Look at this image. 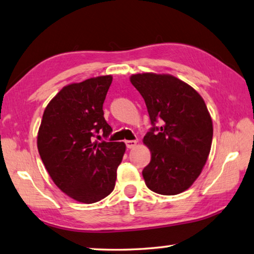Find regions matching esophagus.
Returning <instances> with one entry per match:
<instances>
[{
    "mask_svg": "<svg viewBox=\"0 0 254 254\" xmlns=\"http://www.w3.org/2000/svg\"><path fill=\"white\" fill-rule=\"evenodd\" d=\"M125 142H126L127 148H129V149H131V148L136 147V145H137V140H126Z\"/></svg>",
    "mask_w": 254,
    "mask_h": 254,
    "instance_id": "1",
    "label": "esophagus"
}]
</instances>
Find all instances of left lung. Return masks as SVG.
Instances as JSON below:
<instances>
[{
  "mask_svg": "<svg viewBox=\"0 0 254 254\" xmlns=\"http://www.w3.org/2000/svg\"><path fill=\"white\" fill-rule=\"evenodd\" d=\"M130 83L145 99L152 127L143 137L151 159L142 170L146 186L174 195L189 189L201 174L212 143L213 126L203 98L190 85L169 74L142 73Z\"/></svg>",
  "mask_w": 254,
  "mask_h": 254,
  "instance_id": "8db88e82",
  "label": "left lung"
}]
</instances>
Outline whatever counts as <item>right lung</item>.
<instances>
[{"label": "right lung", "instance_id": "obj_1", "mask_svg": "<svg viewBox=\"0 0 254 254\" xmlns=\"http://www.w3.org/2000/svg\"><path fill=\"white\" fill-rule=\"evenodd\" d=\"M112 75L64 86L47 105L37 133V149L52 180L71 199L94 203L112 192L125 142L94 141L112 127L103 104Z\"/></svg>", "mask_w": 254, "mask_h": 254}]
</instances>
